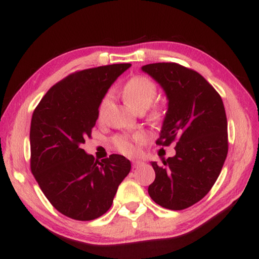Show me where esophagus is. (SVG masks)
Wrapping results in <instances>:
<instances>
[{"mask_svg": "<svg viewBox=\"0 0 259 259\" xmlns=\"http://www.w3.org/2000/svg\"><path fill=\"white\" fill-rule=\"evenodd\" d=\"M132 164H133V168H137L139 166H141L142 161H140V160H133L132 161Z\"/></svg>", "mask_w": 259, "mask_h": 259, "instance_id": "obj_1", "label": "esophagus"}]
</instances>
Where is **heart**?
<instances>
[{
  "instance_id": "1",
  "label": "heart",
  "mask_w": 259,
  "mask_h": 259,
  "mask_svg": "<svg viewBox=\"0 0 259 259\" xmlns=\"http://www.w3.org/2000/svg\"><path fill=\"white\" fill-rule=\"evenodd\" d=\"M157 95V86L148 77L137 74L131 77L122 86V96L126 102L138 111H144L149 108V118L153 120H162L166 115V105L161 102H154ZM110 103V95L104 96L99 104L98 115L103 117L107 105ZM144 139V134L140 132L133 133L131 136L119 134L113 138V145L122 154H134L137 152V144Z\"/></svg>"
}]
</instances>
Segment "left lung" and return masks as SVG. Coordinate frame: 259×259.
Returning <instances> with one entry per match:
<instances>
[{
	"label": "left lung",
	"mask_w": 259,
	"mask_h": 259,
	"mask_svg": "<svg viewBox=\"0 0 259 259\" xmlns=\"http://www.w3.org/2000/svg\"><path fill=\"white\" fill-rule=\"evenodd\" d=\"M166 92L168 111L159 146L175 142L176 154L152 162L155 180L152 200L170 210L201 201L212 188L228 154V121L222 98L203 76L178 63L142 66Z\"/></svg>",
	"instance_id": "left-lung-1"
}]
</instances>
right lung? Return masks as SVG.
<instances>
[{"label": "right lung", "mask_w": 259, "mask_h": 259, "mask_svg": "<svg viewBox=\"0 0 259 259\" xmlns=\"http://www.w3.org/2000/svg\"><path fill=\"white\" fill-rule=\"evenodd\" d=\"M131 64L70 73L46 93L32 113L30 168L49 202L70 219L91 221L111 208L131 162L112 154L102 161L80 145L91 138L105 93Z\"/></svg>", "instance_id": "1"}]
</instances>
